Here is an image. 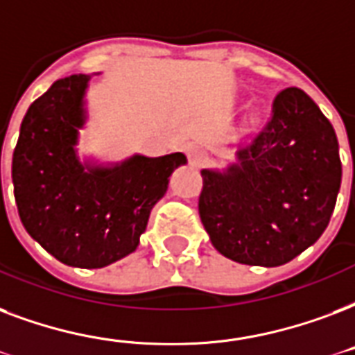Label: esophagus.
Listing matches in <instances>:
<instances>
[{
  "label": "esophagus",
  "mask_w": 355,
  "mask_h": 355,
  "mask_svg": "<svg viewBox=\"0 0 355 355\" xmlns=\"http://www.w3.org/2000/svg\"><path fill=\"white\" fill-rule=\"evenodd\" d=\"M186 156H188L189 164L196 167L202 166L208 158L207 150L199 147V145H188V147H186Z\"/></svg>",
  "instance_id": "esophagus-1"
}]
</instances>
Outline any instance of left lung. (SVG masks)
Returning a JSON list of instances; mask_svg holds the SVG:
<instances>
[{"label": "left lung", "instance_id": "1", "mask_svg": "<svg viewBox=\"0 0 355 355\" xmlns=\"http://www.w3.org/2000/svg\"><path fill=\"white\" fill-rule=\"evenodd\" d=\"M227 173L201 171L199 216L214 248L250 266H281L320 238L340 188L339 143L302 89L272 112Z\"/></svg>", "mask_w": 355, "mask_h": 355}]
</instances>
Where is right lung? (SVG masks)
<instances>
[{"label":"right lung","mask_w":355,"mask_h":355,"mask_svg":"<svg viewBox=\"0 0 355 355\" xmlns=\"http://www.w3.org/2000/svg\"><path fill=\"white\" fill-rule=\"evenodd\" d=\"M89 78L58 80L29 105L12 154V182L31 238L63 264L102 268L137 248L169 175L186 156H134L113 169L85 171L74 145Z\"/></svg>","instance_id":"1"}]
</instances>
